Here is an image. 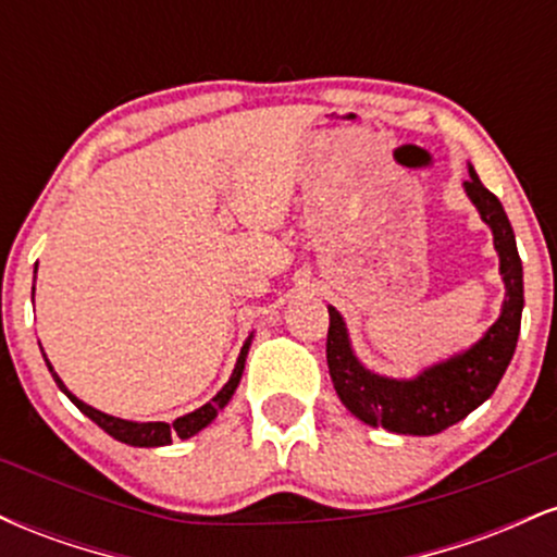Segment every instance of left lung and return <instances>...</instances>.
<instances>
[{"label":"left lung","mask_w":557,"mask_h":557,"mask_svg":"<svg viewBox=\"0 0 557 557\" xmlns=\"http://www.w3.org/2000/svg\"><path fill=\"white\" fill-rule=\"evenodd\" d=\"M463 188L482 220L492 227L495 251L500 257L505 283L500 317L484 332L482 341L463 354L434 363L413 380H389L361 367L350 348L343 317L330 306L327 367L332 385L341 395L343 406L363 424L385 426L398 434H421V437L443 432L469 417L495 393L513 359L523 309V270L513 227L503 203L484 188L474 168H469V181L463 183Z\"/></svg>","instance_id":"obj_1"}]
</instances>
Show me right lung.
I'll use <instances>...</instances> for the list:
<instances>
[{"mask_svg": "<svg viewBox=\"0 0 557 557\" xmlns=\"http://www.w3.org/2000/svg\"><path fill=\"white\" fill-rule=\"evenodd\" d=\"M248 345H251V337H248V341L243 343L240 356H238V363H235L233 374H230V380H227V385L222 387L220 393H216L212 400L203 403V406H201V408H196V411H190V413H185V417L175 419V421H172V424H164V421H125V419L110 417V413L96 411V408L88 406V403L78 400V398H75L73 393H70V389L65 387V382H62L60 376H57V372L52 369V363H49L47 356H44V361H47V367H49V372H52V376H54L57 387H60L62 393H65L67 398L73 400L75 406H78L81 411L86 413V417L94 421V424H99L101 430H104L107 434H112L114 440H120V443H125V445H136V447H159V445H170L172 440H175V437H181V440L194 437V434H196V432H201L203 426L212 424L216 413H220L222 408L227 406L230 398H233L235 387H238L240 374H243V367H246Z\"/></svg>", "mask_w": 557, "mask_h": 557, "instance_id": "1", "label": "right lung"}]
</instances>
